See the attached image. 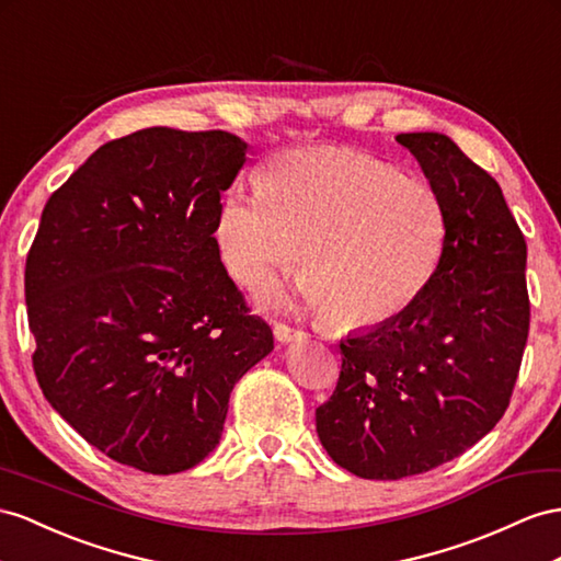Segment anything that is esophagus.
<instances>
[{
	"label": "esophagus",
	"instance_id": "1",
	"mask_svg": "<svg viewBox=\"0 0 561 561\" xmlns=\"http://www.w3.org/2000/svg\"><path fill=\"white\" fill-rule=\"evenodd\" d=\"M275 339L282 341V343H291V341L306 339V332H300V329H294V327H289V324L277 322V324H275Z\"/></svg>",
	"mask_w": 561,
	"mask_h": 561
}]
</instances>
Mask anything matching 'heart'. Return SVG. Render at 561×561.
I'll return each instance as SVG.
<instances>
[{
  "label": "heart",
  "mask_w": 561,
  "mask_h": 561,
  "mask_svg": "<svg viewBox=\"0 0 561 561\" xmlns=\"http://www.w3.org/2000/svg\"><path fill=\"white\" fill-rule=\"evenodd\" d=\"M215 239L229 275L251 291L304 253L296 291L306 308L371 327L410 308L436 277L448 210L426 178L377 156L300 149L272 158L263 184H229Z\"/></svg>",
  "instance_id": "obj_1"
}]
</instances>
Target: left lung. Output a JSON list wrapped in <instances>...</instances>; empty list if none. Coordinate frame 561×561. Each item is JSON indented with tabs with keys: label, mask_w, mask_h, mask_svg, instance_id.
<instances>
[{
	"label": "left lung",
	"mask_w": 561,
	"mask_h": 561,
	"mask_svg": "<svg viewBox=\"0 0 561 561\" xmlns=\"http://www.w3.org/2000/svg\"><path fill=\"white\" fill-rule=\"evenodd\" d=\"M448 210L436 277L396 318L341 341L314 412L329 457L360 479L424 473L505 414L528 339L526 241L500 184L438 133L398 135Z\"/></svg>",
	"instance_id": "8db88e82"
}]
</instances>
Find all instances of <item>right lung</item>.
<instances>
[{"label": "right lung", "instance_id": "1", "mask_svg": "<svg viewBox=\"0 0 561 561\" xmlns=\"http://www.w3.org/2000/svg\"><path fill=\"white\" fill-rule=\"evenodd\" d=\"M243 163L237 135L147 127L99 147L42 210L25 263L35 377L121 465L196 467L234 383L275 348L213 237Z\"/></svg>", "mask_w": 561, "mask_h": 561}]
</instances>
